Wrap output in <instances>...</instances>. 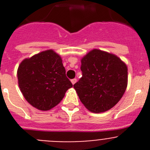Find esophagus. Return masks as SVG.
Returning a JSON list of instances; mask_svg holds the SVG:
<instances>
[{"instance_id":"34e87169","label":"esophagus","mask_w":150,"mask_h":150,"mask_svg":"<svg viewBox=\"0 0 150 150\" xmlns=\"http://www.w3.org/2000/svg\"><path fill=\"white\" fill-rule=\"evenodd\" d=\"M71 83H72V84H75V83H76V79H71Z\"/></svg>"}]
</instances>
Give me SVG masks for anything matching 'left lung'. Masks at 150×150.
<instances>
[{
	"label": "left lung",
	"mask_w": 150,
	"mask_h": 150,
	"mask_svg": "<svg viewBox=\"0 0 150 150\" xmlns=\"http://www.w3.org/2000/svg\"><path fill=\"white\" fill-rule=\"evenodd\" d=\"M83 76L74 88L91 112L109 110L120 101L128 85V68L113 54L92 50L81 59Z\"/></svg>",
	"instance_id": "obj_1"
}]
</instances>
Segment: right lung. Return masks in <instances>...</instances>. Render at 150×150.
<instances>
[{
  "label": "right lung",
  "mask_w": 150,
  "mask_h": 150,
  "mask_svg": "<svg viewBox=\"0 0 150 150\" xmlns=\"http://www.w3.org/2000/svg\"><path fill=\"white\" fill-rule=\"evenodd\" d=\"M17 77L24 98L40 110L55 107L73 86L66 76L62 58L52 50L24 59L18 66Z\"/></svg>",
  "instance_id": "1"
}]
</instances>
